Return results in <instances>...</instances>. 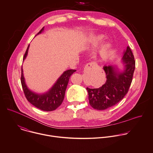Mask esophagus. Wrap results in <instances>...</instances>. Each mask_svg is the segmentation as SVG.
<instances>
[{"mask_svg":"<svg viewBox=\"0 0 153 153\" xmlns=\"http://www.w3.org/2000/svg\"><path fill=\"white\" fill-rule=\"evenodd\" d=\"M90 65H91V64H90ZM90 66H91V65H90Z\"/></svg>","mask_w":153,"mask_h":153,"instance_id":"obj_1","label":"esophagus"}]
</instances>
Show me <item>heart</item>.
Instances as JSON below:
<instances>
[{"mask_svg":"<svg viewBox=\"0 0 153 153\" xmlns=\"http://www.w3.org/2000/svg\"><path fill=\"white\" fill-rule=\"evenodd\" d=\"M103 39H104V36L102 35H99L96 38V43H99V42H102V40H103ZM108 46V45L106 44V43L102 45V46L100 47V48L99 49V54H104L107 50Z\"/></svg>","mask_w":153,"mask_h":153,"instance_id":"heart-1","label":"heart"}]
</instances>
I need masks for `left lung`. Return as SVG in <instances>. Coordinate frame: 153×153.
<instances>
[{
    "label": "left lung",
    "instance_id": "obj_1",
    "mask_svg": "<svg viewBox=\"0 0 153 153\" xmlns=\"http://www.w3.org/2000/svg\"><path fill=\"white\" fill-rule=\"evenodd\" d=\"M122 62L123 70L119 71L116 66H104L106 74L105 83L99 88H87L91 106L102 110L120 102L127 94L132 81L135 68V60L130 48L123 52Z\"/></svg>",
    "mask_w": 153,
    "mask_h": 153
}]
</instances>
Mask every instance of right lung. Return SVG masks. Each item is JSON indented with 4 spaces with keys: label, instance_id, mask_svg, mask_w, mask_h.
<instances>
[{
    "label": "right lung",
    "instance_id": "add662e5",
    "mask_svg": "<svg viewBox=\"0 0 153 153\" xmlns=\"http://www.w3.org/2000/svg\"><path fill=\"white\" fill-rule=\"evenodd\" d=\"M44 30V27L37 34L42 33ZM30 45L24 54L23 60L26 58ZM76 70L69 69L65 71L61 76L57 79L56 82L51 88L45 93L37 94L31 91L27 86L25 78L23 74V69L21 68V82L24 90V94L27 100L37 108L46 111H50L56 110L60 106L63 101L65 91L71 75Z\"/></svg>",
    "mask_w": 153,
    "mask_h": 153
}]
</instances>
